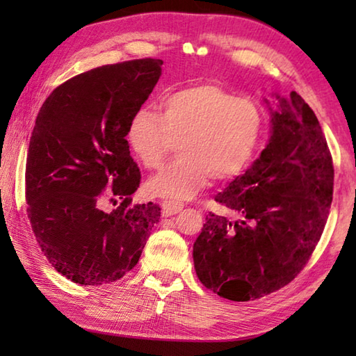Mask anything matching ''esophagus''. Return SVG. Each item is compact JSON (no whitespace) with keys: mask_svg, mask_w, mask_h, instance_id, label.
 Instances as JSON below:
<instances>
[{"mask_svg":"<svg viewBox=\"0 0 356 356\" xmlns=\"http://www.w3.org/2000/svg\"><path fill=\"white\" fill-rule=\"evenodd\" d=\"M161 209H163V215L165 216H171L174 213H179L180 210L184 209V204L180 201H174V200H165L161 202Z\"/></svg>","mask_w":356,"mask_h":356,"instance_id":"esophagus-1","label":"esophagus"}]
</instances>
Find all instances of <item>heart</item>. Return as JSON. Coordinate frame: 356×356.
Listing matches in <instances>:
<instances>
[{"label":"heart","instance_id":"heart-1","mask_svg":"<svg viewBox=\"0 0 356 356\" xmlns=\"http://www.w3.org/2000/svg\"><path fill=\"white\" fill-rule=\"evenodd\" d=\"M264 114L256 102L237 97L215 84L179 89L163 102V114L136 111L127 140L146 170L179 156L149 180L154 196L185 200L207 185L226 182L251 163L262 140Z\"/></svg>","mask_w":356,"mask_h":356}]
</instances>
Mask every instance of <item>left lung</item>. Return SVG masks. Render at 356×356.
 Here are the masks:
<instances>
[{
    "instance_id": "8db88e82",
    "label": "left lung",
    "mask_w": 356,
    "mask_h": 356,
    "mask_svg": "<svg viewBox=\"0 0 356 356\" xmlns=\"http://www.w3.org/2000/svg\"><path fill=\"white\" fill-rule=\"evenodd\" d=\"M280 102L267 147L215 196L234 218L210 212L193 246L197 278L232 301L261 298L295 280L333 201V156L314 111L295 91Z\"/></svg>"
}]
</instances>
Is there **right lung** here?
Wrapping results in <instances>:
<instances>
[{
    "mask_svg": "<svg viewBox=\"0 0 356 356\" xmlns=\"http://www.w3.org/2000/svg\"><path fill=\"white\" fill-rule=\"evenodd\" d=\"M143 58L83 72L48 95L29 141L26 213L42 252L83 286L118 281L140 261L160 206L131 204L141 182L130 156V119L161 75ZM120 206L108 214L101 204Z\"/></svg>",
    "mask_w": 356,
    "mask_h": 356,
    "instance_id": "right-lung-1",
    "label": "right lung"
}]
</instances>
